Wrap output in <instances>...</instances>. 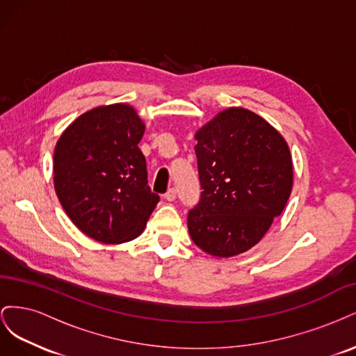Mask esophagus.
Listing matches in <instances>:
<instances>
[{
    "label": "esophagus",
    "mask_w": 356,
    "mask_h": 356,
    "mask_svg": "<svg viewBox=\"0 0 356 356\" xmlns=\"http://www.w3.org/2000/svg\"><path fill=\"white\" fill-rule=\"evenodd\" d=\"M165 200L168 202H174L175 197H177V190L175 188H169L166 193H165Z\"/></svg>",
    "instance_id": "esophagus-1"
}]
</instances>
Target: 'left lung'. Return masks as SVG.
<instances>
[{"label": "left lung", "instance_id": "left-lung-1", "mask_svg": "<svg viewBox=\"0 0 356 356\" xmlns=\"http://www.w3.org/2000/svg\"><path fill=\"white\" fill-rule=\"evenodd\" d=\"M200 202L188 233L202 251L230 258L263 239L293 190L285 138L242 106L222 110L196 132Z\"/></svg>", "mask_w": 356, "mask_h": 356}]
</instances>
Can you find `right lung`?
<instances>
[{
    "instance_id": "1",
    "label": "right lung",
    "mask_w": 356,
    "mask_h": 356,
    "mask_svg": "<svg viewBox=\"0 0 356 356\" xmlns=\"http://www.w3.org/2000/svg\"><path fill=\"white\" fill-rule=\"evenodd\" d=\"M145 124L129 104L86 111L62 132L53 157V184L75 227L102 243L136 239L160 197L147 186L138 144Z\"/></svg>"
}]
</instances>
